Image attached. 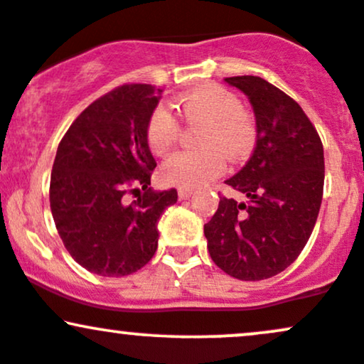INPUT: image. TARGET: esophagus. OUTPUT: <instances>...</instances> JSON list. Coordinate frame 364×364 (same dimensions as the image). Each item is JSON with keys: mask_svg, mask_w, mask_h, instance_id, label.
<instances>
[{"mask_svg": "<svg viewBox=\"0 0 364 364\" xmlns=\"http://www.w3.org/2000/svg\"><path fill=\"white\" fill-rule=\"evenodd\" d=\"M191 195H193V190H190V188H179L178 190L179 200H188Z\"/></svg>", "mask_w": 364, "mask_h": 364, "instance_id": "34e87169", "label": "esophagus"}]
</instances>
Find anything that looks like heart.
Segmentation results:
<instances>
[{
    "instance_id": "obj_1",
    "label": "heart",
    "mask_w": 364,
    "mask_h": 364,
    "mask_svg": "<svg viewBox=\"0 0 364 364\" xmlns=\"http://www.w3.org/2000/svg\"><path fill=\"white\" fill-rule=\"evenodd\" d=\"M179 111L191 123H205L200 145L202 150H181L162 164L166 183L181 188H198L210 183L225 169V156L240 161L248 156L257 141V123L241 107L231 90L207 83L188 92L179 101ZM179 121L168 107L159 106L147 121V144L157 156H164L179 139Z\"/></svg>"
}]
</instances>
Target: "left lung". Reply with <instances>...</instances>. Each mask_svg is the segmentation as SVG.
I'll return each mask as SVG.
<instances>
[{
    "instance_id": "left-lung-1",
    "label": "left lung",
    "mask_w": 364,
    "mask_h": 364,
    "mask_svg": "<svg viewBox=\"0 0 364 364\" xmlns=\"http://www.w3.org/2000/svg\"><path fill=\"white\" fill-rule=\"evenodd\" d=\"M248 95L257 145L228 185L246 202L220 196L203 225L219 269L240 281H262L286 270L310 240L323 195V145L298 102L253 75L225 78Z\"/></svg>"
}]
</instances>
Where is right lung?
I'll return each mask as SVG.
<instances>
[{"mask_svg":"<svg viewBox=\"0 0 364 364\" xmlns=\"http://www.w3.org/2000/svg\"><path fill=\"white\" fill-rule=\"evenodd\" d=\"M147 83L116 87L80 112L58 145L49 203L63 245L83 269L121 277L147 265L157 223L178 191H154L147 121L161 101ZM128 194L137 200L128 203Z\"/></svg>","mask_w":364,"mask_h":364,"instance_id":"right-lung-1","label":"right lung"}]
</instances>
